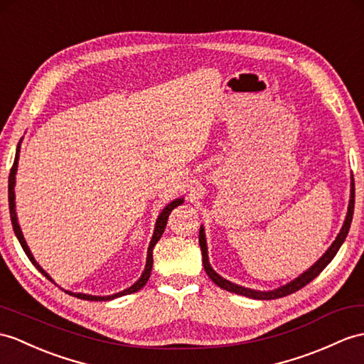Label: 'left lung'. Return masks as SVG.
I'll use <instances>...</instances> for the list:
<instances>
[{
    "mask_svg": "<svg viewBox=\"0 0 364 364\" xmlns=\"http://www.w3.org/2000/svg\"><path fill=\"white\" fill-rule=\"evenodd\" d=\"M353 203H355V183H353V176H352V182H350V199H349V207H348V215H346L344 219V224L340 230L338 236H336L335 241L332 242V245L327 249V252L321 256L320 259H318L312 267L309 270H306L304 273H301L298 278H295L294 281H290L289 284L286 286H281L274 290H269V291H259V290H252V289H245L242 286H237L233 284V282H230L227 279H224L220 274H218L215 270L211 269V265L208 262V253H207V241H205V232H203V227L200 225L199 230V245H200V250H202V262H203V269H205L207 274L210 277V279L215 282L216 286H219L220 289H224L227 291H232V294L236 295H244V296H249L253 299H277V298H282V296H287L290 294H294V291L303 289L304 286H307L310 281L315 279L318 274H320L324 269L326 265L329 264L333 256L336 255V252L340 250L341 244L344 242L346 236L349 233V228H350V223H352V216H353Z\"/></svg>",
    "mask_w": 364,
    "mask_h": 364,
    "instance_id": "left-lung-1",
    "label": "left lung"
}]
</instances>
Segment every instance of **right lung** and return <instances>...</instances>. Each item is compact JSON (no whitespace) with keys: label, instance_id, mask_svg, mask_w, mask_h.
<instances>
[{"label":"right lung","instance_id":"add662e5","mask_svg":"<svg viewBox=\"0 0 364 364\" xmlns=\"http://www.w3.org/2000/svg\"><path fill=\"white\" fill-rule=\"evenodd\" d=\"M18 159H20V144H18V148H16V154H15V161H14V165H12V170H11V174H9V211H11V220H12V227H14V232L16 235V237H18V241L23 247L24 253L28 255V258L31 259V262L37 267V270L44 274L49 281L54 282V279H52L49 274L44 272L40 264L35 261V258L32 256L31 250L28 244H26L24 241V236L21 233V228L18 225V219H16V213H15V174H16V168H18ZM183 202V198H179V199H174L173 202L168 203V205L162 210L161 215H159L157 220H156V228H154V235L151 237V242H149V247H148V255H146V265H145V270L144 273H141V277L137 279V282H134L131 287H128L127 290L123 291H119V294H114V295H109V296H94V295H86V294H74V291H69L66 290V294L73 295L75 298H80V299H87V301H108V299H114V298H119V296H123V295H129V294H134V291L140 290L141 287H144L146 284V281L149 279V274H151V269H153V249L154 245L157 244L159 239L162 237L164 232H165V227H166V223H168V216H170V213L177 207L181 205V203Z\"/></svg>","mask_w":364,"mask_h":364}]
</instances>
